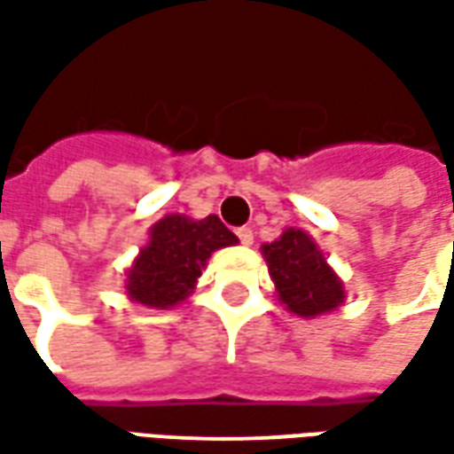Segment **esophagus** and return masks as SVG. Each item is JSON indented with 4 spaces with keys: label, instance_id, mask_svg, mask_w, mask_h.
Returning <instances> with one entry per match:
<instances>
[{
    "label": "esophagus",
    "instance_id": "obj_1",
    "mask_svg": "<svg viewBox=\"0 0 454 454\" xmlns=\"http://www.w3.org/2000/svg\"><path fill=\"white\" fill-rule=\"evenodd\" d=\"M237 237H239V242H242L244 247L254 244V230H252V227H239V230H237Z\"/></svg>",
    "mask_w": 454,
    "mask_h": 454
}]
</instances>
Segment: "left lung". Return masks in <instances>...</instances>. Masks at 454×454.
Listing matches in <instances>:
<instances>
[{"label": "left lung", "instance_id": "obj_1", "mask_svg": "<svg viewBox=\"0 0 454 454\" xmlns=\"http://www.w3.org/2000/svg\"><path fill=\"white\" fill-rule=\"evenodd\" d=\"M262 254L286 310L301 317H315L345 303V286L340 276L303 230L288 227L276 242L263 244Z\"/></svg>", "mask_w": 454, "mask_h": 454}]
</instances>
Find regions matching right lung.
<instances>
[{"label": "right lung", "instance_id": "add662e5", "mask_svg": "<svg viewBox=\"0 0 454 454\" xmlns=\"http://www.w3.org/2000/svg\"><path fill=\"white\" fill-rule=\"evenodd\" d=\"M237 242L217 215L202 220L166 215L151 227L149 244L127 271V295L149 308L183 303L192 294L210 254Z\"/></svg>", "mask_w": 454, "mask_h": 454}]
</instances>
